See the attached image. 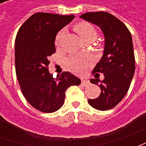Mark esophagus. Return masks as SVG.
<instances>
[{"instance_id": "1", "label": "esophagus", "mask_w": 146, "mask_h": 146, "mask_svg": "<svg viewBox=\"0 0 146 146\" xmlns=\"http://www.w3.org/2000/svg\"><path fill=\"white\" fill-rule=\"evenodd\" d=\"M81 84H82L83 86H84V87H86V86H88L89 84V81H88V80L83 79L82 80H81Z\"/></svg>"}]
</instances>
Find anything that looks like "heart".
I'll list each match as a JSON object with an SVG mask.
<instances>
[{"label": "heart", "mask_w": 146, "mask_h": 146, "mask_svg": "<svg viewBox=\"0 0 146 146\" xmlns=\"http://www.w3.org/2000/svg\"><path fill=\"white\" fill-rule=\"evenodd\" d=\"M75 30L79 33L80 37L84 40H94L97 37V30L88 23H80L75 27ZM64 34V30H62L58 33L55 37V44L58 46L60 44L61 40ZM91 64V62L85 58L81 57L80 55L73 54L66 58V66L73 72L76 73H80L84 72L87 67Z\"/></svg>", "instance_id": "1"}]
</instances>
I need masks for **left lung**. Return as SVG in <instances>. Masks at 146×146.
<instances>
[{"instance_id":"8db88e82","label":"left lung","mask_w":146,"mask_h":146,"mask_svg":"<svg viewBox=\"0 0 146 146\" xmlns=\"http://www.w3.org/2000/svg\"><path fill=\"white\" fill-rule=\"evenodd\" d=\"M80 18L100 27L105 36L104 53L92 72L104 74L99 84L101 94L97 98L89 99L88 103L101 111L113 109L128 92L135 73L131 34L123 23L106 11L87 12ZM95 78L91 82L98 84L100 80Z\"/></svg>"}]
</instances>
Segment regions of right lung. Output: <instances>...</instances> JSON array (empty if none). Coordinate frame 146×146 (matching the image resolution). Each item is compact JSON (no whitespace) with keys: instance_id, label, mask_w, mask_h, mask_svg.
Here are the masks:
<instances>
[{"instance_id":"add662e5","label":"right lung","mask_w":146,"mask_h":146,"mask_svg":"<svg viewBox=\"0 0 146 146\" xmlns=\"http://www.w3.org/2000/svg\"><path fill=\"white\" fill-rule=\"evenodd\" d=\"M73 19V15L38 12L21 26L16 35L15 62L21 91L27 101L43 113L59 110L67 88L80 84V80L69 72L53 78L48 71L56 34Z\"/></svg>"}]
</instances>
